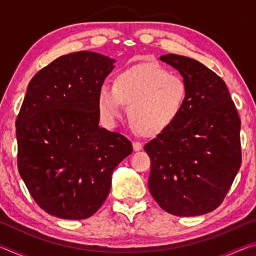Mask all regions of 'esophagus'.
Instances as JSON below:
<instances>
[{
  "label": "esophagus",
  "mask_w": 256,
  "mask_h": 256,
  "mask_svg": "<svg viewBox=\"0 0 256 256\" xmlns=\"http://www.w3.org/2000/svg\"><path fill=\"white\" fill-rule=\"evenodd\" d=\"M133 150L134 151H140L142 150V144H140V142H133Z\"/></svg>",
  "instance_id": "esophagus-1"
}]
</instances>
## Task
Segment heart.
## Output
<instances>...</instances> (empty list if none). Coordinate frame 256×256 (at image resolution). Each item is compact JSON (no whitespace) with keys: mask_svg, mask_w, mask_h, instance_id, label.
<instances>
[{"mask_svg":"<svg viewBox=\"0 0 256 256\" xmlns=\"http://www.w3.org/2000/svg\"><path fill=\"white\" fill-rule=\"evenodd\" d=\"M188 99L183 78L172 74L158 64L144 63L120 72L114 84L98 90L97 107L100 118L112 128L128 106V120L138 131L157 136L174 125Z\"/></svg>","mask_w":256,"mask_h":256,"instance_id":"b5f03b06","label":"heart"}]
</instances>
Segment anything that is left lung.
I'll return each instance as SVG.
<instances>
[{"instance_id": "obj_1", "label": "left lung", "mask_w": 256, "mask_h": 256, "mask_svg": "<svg viewBox=\"0 0 256 256\" xmlns=\"http://www.w3.org/2000/svg\"><path fill=\"white\" fill-rule=\"evenodd\" d=\"M188 88L178 120L144 146L148 186L159 206L178 216L204 214L226 196L242 164L240 120L222 78L196 60L160 56Z\"/></svg>"}]
</instances>
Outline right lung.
I'll return each mask as SVG.
<instances>
[{
    "mask_svg": "<svg viewBox=\"0 0 256 256\" xmlns=\"http://www.w3.org/2000/svg\"><path fill=\"white\" fill-rule=\"evenodd\" d=\"M114 63L76 52L28 84L16 124L18 170L37 204L58 218L92 216L110 193L116 166L132 152L126 138L99 126L98 90Z\"/></svg>",
    "mask_w": 256,
    "mask_h": 256,
    "instance_id": "obj_1",
    "label": "right lung"
}]
</instances>
